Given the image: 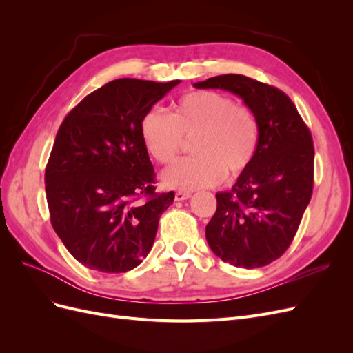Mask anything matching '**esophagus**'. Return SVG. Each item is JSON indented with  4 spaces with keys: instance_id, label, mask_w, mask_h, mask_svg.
<instances>
[{
    "instance_id": "esophagus-1",
    "label": "esophagus",
    "mask_w": 353,
    "mask_h": 353,
    "mask_svg": "<svg viewBox=\"0 0 353 353\" xmlns=\"http://www.w3.org/2000/svg\"><path fill=\"white\" fill-rule=\"evenodd\" d=\"M190 197H191L190 191H176V193H175V200L176 201H183V200H187Z\"/></svg>"
}]
</instances>
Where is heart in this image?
<instances>
[{
  "label": "heart",
  "mask_w": 353,
  "mask_h": 353,
  "mask_svg": "<svg viewBox=\"0 0 353 353\" xmlns=\"http://www.w3.org/2000/svg\"><path fill=\"white\" fill-rule=\"evenodd\" d=\"M141 140L159 163L169 165L179 156L185 140H193L194 157L181 160L163 172V184L194 191L236 178L250 168L259 148L261 126L256 114L230 95L193 91L181 97L174 113L148 110L140 123Z\"/></svg>",
  "instance_id": "b5f03b06"
}]
</instances>
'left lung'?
<instances>
[{
	"instance_id": "8db88e82",
	"label": "left lung",
	"mask_w": 353,
	"mask_h": 353,
	"mask_svg": "<svg viewBox=\"0 0 353 353\" xmlns=\"http://www.w3.org/2000/svg\"><path fill=\"white\" fill-rule=\"evenodd\" d=\"M241 97L261 126L250 168L230 191L216 194L206 240L218 258L241 268L270 265L288 249L314 188L312 135L281 90L243 74H219L194 83Z\"/></svg>"
}]
</instances>
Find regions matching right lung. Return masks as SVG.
<instances>
[{
  "label": "right lung",
  "mask_w": 353,
  "mask_h": 353,
  "mask_svg": "<svg viewBox=\"0 0 353 353\" xmlns=\"http://www.w3.org/2000/svg\"><path fill=\"white\" fill-rule=\"evenodd\" d=\"M179 83L114 79L68 113L46 168L51 225L90 270H134L150 252L175 193H156L143 116Z\"/></svg>",
  "instance_id": "right-lung-1"
}]
</instances>
